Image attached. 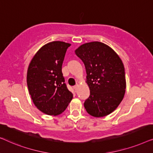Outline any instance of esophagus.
Segmentation results:
<instances>
[{"mask_svg": "<svg viewBox=\"0 0 153 153\" xmlns=\"http://www.w3.org/2000/svg\"><path fill=\"white\" fill-rule=\"evenodd\" d=\"M78 88H79V85L78 84H76V85H74V89L75 90V91H76V90Z\"/></svg>", "mask_w": 153, "mask_h": 153, "instance_id": "1", "label": "esophagus"}]
</instances>
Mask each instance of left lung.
<instances>
[{"label":"left lung","instance_id":"obj_1","mask_svg":"<svg viewBox=\"0 0 153 153\" xmlns=\"http://www.w3.org/2000/svg\"><path fill=\"white\" fill-rule=\"evenodd\" d=\"M75 53L84 63L90 96L84 107L91 116L101 118L116 109L124 97V65L114 49L100 42L81 45Z\"/></svg>","mask_w":153,"mask_h":153}]
</instances>
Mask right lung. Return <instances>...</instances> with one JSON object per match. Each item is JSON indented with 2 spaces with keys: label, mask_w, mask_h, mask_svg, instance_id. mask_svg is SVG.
I'll return each mask as SVG.
<instances>
[{
  "label": "right lung",
  "mask_w": 153,
  "mask_h": 153,
  "mask_svg": "<svg viewBox=\"0 0 153 153\" xmlns=\"http://www.w3.org/2000/svg\"><path fill=\"white\" fill-rule=\"evenodd\" d=\"M71 44L54 41L39 49L29 64L27 85L35 106L44 114L58 116L72 100L62 73L67 49Z\"/></svg>",
  "instance_id": "1"
}]
</instances>
